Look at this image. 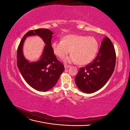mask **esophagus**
Wrapping results in <instances>:
<instances>
[{
  "label": "esophagus",
  "mask_w": 130,
  "mask_h": 130,
  "mask_svg": "<svg viewBox=\"0 0 130 130\" xmlns=\"http://www.w3.org/2000/svg\"><path fill=\"white\" fill-rule=\"evenodd\" d=\"M70 67V66L69 65H67V64H64V68L65 69H68V68Z\"/></svg>",
  "instance_id": "esophagus-1"
}]
</instances>
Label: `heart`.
I'll return each mask as SVG.
<instances>
[{"instance_id": "1", "label": "heart", "mask_w": 130, "mask_h": 130, "mask_svg": "<svg viewBox=\"0 0 130 130\" xmlns=\"http://www.w3.org/2000/svg\"><path fill=\"white\" fill-rule=\"evenodd\" d=\"M54 53L60 58L70 52L71 55L64 59L66 62H75L80 65L87 64L95 57L99 48L98 42L93 36L70 34L65 36L62 41L52 43Z\"/></svg>"}]
</instances>
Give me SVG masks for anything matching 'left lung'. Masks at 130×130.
<instances>
[{
    "label": "left lung",
    "mask_w": 130,
    "mask_h": 130,
    "mask_svg": "<svg viewBox=\"0 0 130 130\" xmlns=\"http://www.w3.org/2000/svg\"><path fill=\"white\" fill-rule=\"evenodd\" d=\"M116 54L110 39L106 37L102 42L99 53L92 62L80 68L75 77L77 87L82 92L90 94L103 87L115 70Z\"/></svg>",
    "instance_id": "8db88e82"
}]
</instances>
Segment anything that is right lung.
Listing matches in <instances>:
<instances>
[{"instance_id":"1","label":"right lung","mask_w":130,"mask_h":130,"mask_svg":"<svg viewBox=\"0 0 130 130\" xmlns=\"http://www.w3.org/2000/svg\"><path fill=\"white\" fill-rule=\"evenodd\" d=\"M53 32L47 29H38L28 31L19 43L17 53L18 68L22 76L31 87L40 92H45L56 84L64 67L55 55L51 40ZM40 36L46 45L40 60L31 62L27 60L22 53V45L27 37Z\"/></svg>"}]
</instances>
